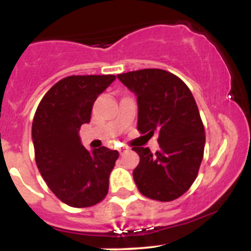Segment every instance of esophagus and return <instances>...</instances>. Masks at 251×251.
<instances>
[{
	"instance_id": "1",
	"label": "esophagus",
	"mask_w": 251,
	"mask_h": 251,
	"mask_svg": "<svg viewBox=\"0 0 251 251\" xmlns=\"http://www.w3.org/2000/svg\"><path fill=\"white\" fill-rule=\"evenodd\" d=\"M127 147H121V148H119V153L120 154H123V153H125V151H127Z\"/></svg>"
}]
</instances>
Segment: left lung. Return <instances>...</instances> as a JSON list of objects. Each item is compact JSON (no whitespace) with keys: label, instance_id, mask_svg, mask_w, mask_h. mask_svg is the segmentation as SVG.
Segmentation results:
<instances>
[{"label":"left lung","instance_id":"8db88e82","mask_svg":"<svg viewBox=\"0 0 251 251\" xmlns=\"http://www.w3.org/2000/svg\"><path fill=\"white\" fill-rule=\"evenodd\" d=\"M137 97L141 133L158 132L160 149L133 147L140 164L133 170L138 191L147 198L171 201L189 189L203 160L205 133L191 90L176 75L142 69L118 75Z\"/></svg>","mask_w":251,"mask_h":251}]
</instances>
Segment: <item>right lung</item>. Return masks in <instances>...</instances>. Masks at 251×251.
Segmentation results:
<instances>
[{
	"label": "right lung",
	"instance_id": "1",
	"mask_svg": "<svg viewBox=\"0 0 251 251\" xmlns=\"http://www.w3.org/2000/svg\"><path fill=\"white\" fill-rule=\"evenodd\" d=\"M114 80V75L62 78L35 113L31 137L36 165L50 191L69 206H92L108 193L118 151L107 147L87 151L78 131L90 123L93 103Z\"/></svg>",
	"mask_w": 251,
	"mask_h": 251
}]
</instances>
